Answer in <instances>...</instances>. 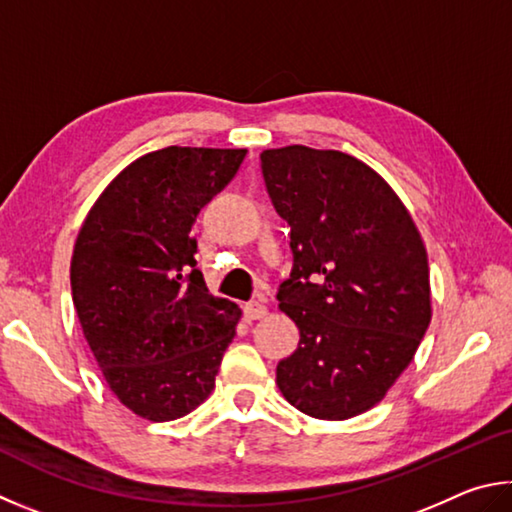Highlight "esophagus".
Listing matches in <instances>:
<instances>
[{"label":"esophagus","mask_w":512,"mask_h":512,"mask_svg":"<svg viewBox=\"0 0 512 512\" xmlns=\"http://www.w3.org/2000/svg\"><path fill=\"white\" fill-rule=\"evenodd\" d=\"M242 312H245L247 321H256V319H263L267 315V306L261 301H249V303H245Z\"/></svg>","instance_id":"34e87169"}]
</instances>
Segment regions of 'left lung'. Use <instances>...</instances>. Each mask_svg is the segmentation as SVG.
Here are the masks:
<instances>
[{
	"instance_id": "obj_1",
	"label": "left lung",
	"mask_w": 512,
	"mask_h": 512,
	"mask_svg": "<svg viewBox=\"0 0 512 512\" xmlns=\"http://www.w3.org/2000/svg\"><path fill=\"white\" fill-rule=\"evenodd\" d=\"M261 168L292 227L294 263L276 299L301 333L276 384L312 418L364 414L414 360L432 319L423 240L393 188L346 152L265 150Z\"/></svg>"
}]
</instances>
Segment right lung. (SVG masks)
Wrapping results in <instances>:
<instances>
[{"label": "right lung", "mask_w": 512, "mask_h": 512, "mask_svg": "<svg viewBox=\"0 0 512 512\" xmlns=\"http://www.w3.org/2000/svg\"><path fill=\"white\" fill-rule=\"evenodd\" d=\"M247 150L168 146L121 170L78 231L71 294L107 387L164 423L209 398L240 308L209 294L193 222Z\"/></svg>", "instance_id": "1"}]
</instances>
